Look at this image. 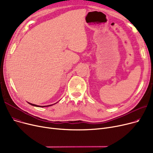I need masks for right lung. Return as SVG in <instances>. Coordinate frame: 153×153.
<instances>
[{"mask_svg": "<svg viewBox=\"0 0 153 153\" xmlns=\"http://www.w3.org/2000/svg\"><path fill=\"white\" fill-rule=\"evenodd\" d=\"M29 104H30L31 105H33V106H35V107H50V106H51V105H54V104H55V103H54V104H52V105H47V106H39V105H35V104H33V103H30V102H28ZM57 103V102H56Z\"/></svg>", "mask_w": 153, "mask_h": 153, "instance_id": "right-lung-1", "label": "right lung"}]
</instances>
